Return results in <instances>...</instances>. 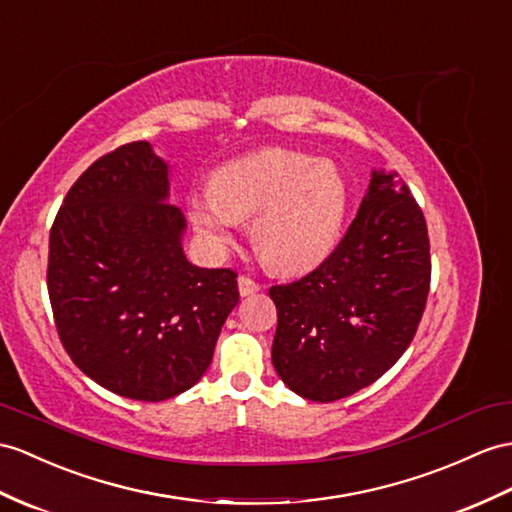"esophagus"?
Wrapping results in <instances>:
<instances>
[{
	"instance_id": "esophagus-1",
	"label": "esophagus",
	"mask_w": 512,
	"mask_h": 512,
	"mask_svg": "<svg viewBox=\"0 0 512 512\" xmlns=\"http://www.w3.org/2000/svg\"><path fill=\"white\" fill-rule=\"evenodd\" d=\"M258 291H260V284H258L254 278L239 276V293H241L243 297L254 295V293H258Z\"/></svg>"
}]
</instances>
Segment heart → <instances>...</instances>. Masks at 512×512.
Returning <instances> with one entry per match:
<instances>
[{"mask_svg": "<svg viewBox=\"0 0 512 512\" xmlns=\"http://www.w3.org/2000/svg\"><path fill=\"white\" fill-rule=\"evenodd\" d=\"M347 204V182L334 162L263 149L223 165L215 191L191 202V221L210 245L226 247L239 221L254 219L258 254L271 269L295 273L328 258L341 239Z\"/></svg>", "mask_w": 512, "mask_h": 512, "instance_id": "obj_1", "label": "heart"}]
</instances>
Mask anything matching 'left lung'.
<instances>
[{"mask_svg": "<svg viewBox=\"0 0 512 512\" xmlns=\"http://www.w3.org/2000/svg\"><path fill=\"white\" fill-rule=\"evenodd\" d=\"M430 291L426 219L397 173L373 171L341 243L269 297L278 308L271 360L310 402H336L376 382L413 341Z\"/></svg>", "mask_w": 512, "mask_h": 512, "instance_id": "8db88e82", "label": "left lung"}]
</instances>
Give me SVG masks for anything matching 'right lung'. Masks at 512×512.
I'll return each instance as SVG.
<instances>
[{
  "mask_svg": "<svg viewBox=\"0 0 512 512\" xmlns=\"http://www.w3.org/2000/svg\"><path fill=\"white\" fill-rule=\"evenodd\" d=\"M167 197V162L134 141L82 173L49 232L62 347L99 386L139 402L191 389L239 304L236 271L186 260V221Z\"/></svg>",
  "mask_w": 512,
  "mask_h": 512,
  "instance_id": "right-lung-1",
  "label": "right lung"
}]
</instances>
